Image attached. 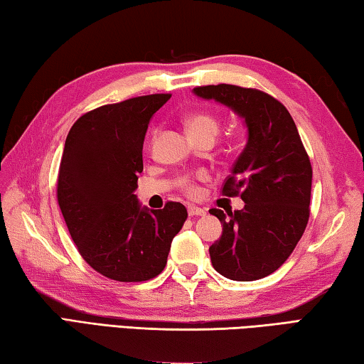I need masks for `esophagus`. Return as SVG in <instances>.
Here are the masks:
<instances>
[{"instance_id":"esophagus-1","label":"esophagus","mask_w":364,"mask_h":364,"mask_svg":"<svg viewBox=\"0 0 364 364\" xmlns=\"http://www.w3.org/2000/svg\"><path fill=\"white\" fill-rule=\"evenodd\" d=\"M206 211L203 208L198 206H188V215H192V218H196V215H205Z\"/></svg>"}]
</instances>
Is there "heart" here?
Returning a JSON list of instances; mask_svg holds the SVG:
<instances>
[{
    "instance_id": "b5f03b06",
    "label": "heart",
    "mask_w": 364,
    "mask_h": 364,
    "mask_svg": "<svg viewBox=\"0 0 364 364\" xmlns=\"http://www.w3.org/2000/svg\"><path fill=\"white\" fill-rule=\"evenodd\" d=\"M187 127H188V132L192 137H214L219 134V123L218 119L213 118L211 114H206V113H198V114H193L192 118L187 121ZM198 177H205V174H200ZM181 186L183 187V190L188 195H196L198 193V187L195 186V181L193 177H182L181 178Z\"/></svg>"
}]
</instances>
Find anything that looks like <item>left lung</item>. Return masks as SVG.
Instances as JSON below:
<instances>
[{
    "label": "left lung",
    "mask_w": 364,
    "mask_h": 364,
    "mask_svg": "<svg viewBox=\"0 0 364 364\" xmlns=\"http://www.w3.org/2000/svg\"><path fill=\"white\" fill-rule=\"evenodd\" d=\"M243 118L247 140L225 181L227 196L241 193L240 211L209 209L222 237L209 247L215 272L254 282L282 267L302 238L310 215L311 164L294 119L272 95L233 85L195 87Z\"/></svg>",
    "instance_id": "obj_1"
}]
</instances>
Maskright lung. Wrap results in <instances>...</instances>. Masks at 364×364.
Wrapping results in <instances>:
<instances>
[{
    "mask_svg": "<svg viewBox=\"0 0 364 364\" xmlns=\"http://www.w3.org/2000/svg\"><path fill=\"white\" fill-rule=\"evenodd\" d=\"M171 94H151L82 114L63 146L57 200L81 257L117 282L155 278L168 262L187 209L142 206L134 195L144 171V139Z\"/></svg>",
    "mask_w": 364,
    "mask_h": 364,
    "instance_id": "obj_1",
    "label": "right lung"
}]
</instances>
